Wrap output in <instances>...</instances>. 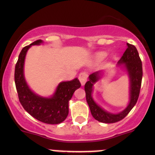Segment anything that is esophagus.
<instances>
[{
  "instance_id": "1",
  "label": "esophagus",
  "mask_w": 155,
  "mask_h": 155,
  "mask_svg": "<svg viewBox=\"0 0 155 155\" xmlns=\"http://www.w3.org/2000/svg\"><path fill=\"white\" fill-rule=\"evenodd\" d=\"M87 77H88V75L86 72H81V74H79V79L80 82L81 84V85H84L85 83H86L87 80Z\"/></svg>"
}]
</instances>
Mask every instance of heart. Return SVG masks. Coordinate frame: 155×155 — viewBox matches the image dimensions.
Returning <instances> with one entry per match:
<instances>
[{"label": "heart", "mask_w": 155, "mask_h": 155, "mask_svg": "<svg viewBox=\"0 0 155 155\" xmlns=\"http://www.w3.org/2000/svg\"><path fill=\"white\" fill-rule=\"evenodd\" d=\"M105 57H106V54L102 52V53H99V54H97V58L98 60H102V59H104Z\"/></svg>", "instance_id": "b5f03b06"}]
</instances>
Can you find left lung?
I'll return each instance as SVG.
<instances>
[{
  "mask_svg": "<svg viewBox=\"0 0 155 155\" xmlns=\"http://www.w3.org/2000/svg\"><path fill=\"white\" fill-rule=\"evenodd\" d=\"M127 49L118 62L119 65L123 64L130 78V102L125 109L119 114H111L105 111L94 101L92 97V87L94 84L100 79L101 71H97L90 74L89 76L90 79L84 85L86 100L92 117L101 122L114 123L122 120L134 107L138 99L143 76L141 60L136 47L128 43H127Z\"/></svg>",
  "mask_w": 155,
  "mask_h": 155,
  "instance_id": "obj_1",
  "label": "left lung"
}]
</instances>
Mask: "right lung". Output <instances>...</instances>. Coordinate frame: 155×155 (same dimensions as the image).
Returning a JSON list of instances; mask_svg holds the SVG:
<instances>
[{"mask_svg": "<svg viewBox=\"0 0 155 155\" xmlns=\"http://www.w3.org/2000/svg\"><path fill=\"white\" fill-rule=\"evenodd\" d=\"M42 40H37L25 47L19 55L15 65V81L19 101L24 109L32 117L44 123L55 124L63 122L68 114V101L76 90L81 87L77 78L72 81L60 83L51 97H41L32 92L24 76V63L26 53L32 45H39Z\"/></svg>", "mask_w": 155, "mask_h": 155, "instance_id": "obj_1", "label": "right lung"}]
</instances>
